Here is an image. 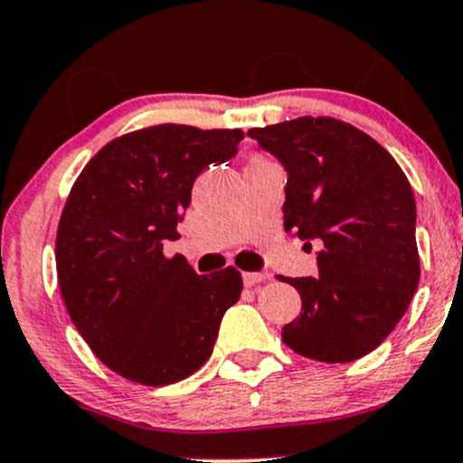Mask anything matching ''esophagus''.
I'll return each instance as SVG.
<instances>
[{"label":"esophagus","mask_w":463,"mask_h":463,"mask_svg":"<svg viewBox=\"0 0 463 463\" xmlns=\"http://www.w3.org/2000/svg\"><path fill=\"white\" fill-rule=\"evenodd\" d=\"M265 280H269V276L260 274V271H246V274H243V285L246 287L260 285V282H265Z\"/></svg>","instance_id":"esophagus-1"}]
</instances>
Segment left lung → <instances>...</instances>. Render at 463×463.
<instances>
[{"instance_id": "8db88e82", "label": "left lung", "mask_w": 463, "mask_h": 463, "mask_svg": "<svg viewBox=\"0 0 463 463\" xmlns=\"http://www.w3.org/2000/svg\"><path fill=\"white\" fill-rule=\"evenodd\" d=\"M287 170L285 231L319 246L317 278H287L302 313L282 327L295 354L352 362L380 347L419 288L416 203L382 144L330 116L250 129Z\"/></svg>"}]
</instances>
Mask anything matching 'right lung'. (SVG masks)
<instances>
[{
	"label": "right lung",
	"instance_id": "add662e5",
	"mask_svg": "<svg viewBox=\"0 0 463 463\" xmlns=\"http://www.w3.org/2000/svg\"><path fill=\"white\" fill-rule=\"evenodd\" d=\"M241 129L155 125L99 150L77 176L55 235L60 293L92 354L125 380L168 386L211 358L241 295L235 267L198 276L164 243L181 235L196 176L235 157Z\"/></svg>",
	"mask_w": 463,
	"mask_h": 463
}]
</instances>
